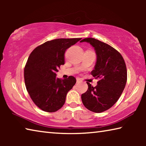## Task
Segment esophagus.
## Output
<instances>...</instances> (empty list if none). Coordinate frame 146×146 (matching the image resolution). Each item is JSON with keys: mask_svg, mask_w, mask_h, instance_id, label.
Here are the masks:
<instances>
[{"mask_svg": "<svg viewBox=\"0 0 146 146\" xmlns=\"http://www.w3.org/2000/svg\"><path fill=\"white\" fill-rule=\"evenodd\" d=\"M80 82V78H76V83H79Z\"/></svg>", "mask_w": 146, "mask_h": 146, "instance_id": "1", "label": "esophagus"}]
</instances>
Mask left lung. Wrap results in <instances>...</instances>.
Returning a JSON list of instances; mask_svg holds the SVG:
<instances>
[{
	"label": "left lung",
	"mask_w": 146,
	"mask_h": 146,
	"mask_svg": "<svg viewBox=\"0 0 146 146\" xmlns=\"http://www.w3.org/2000/svg\"><path fill=\"white\" fill-rule=\"evenodd\" d=\"M83 42L95 49L97 61L91 74L98 81L95 87L87 82L88 89L81 98L88 110L102 113L111 108L122 95L127 82L126 66L120 53L108 44L93 38L80 42Z\"/></svg>",
	"instance_id": "left-lung-1"
}]
</instances>
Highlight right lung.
I'll return each instance as SVG.
<instances>
[{"label": "right lung", "instance_id": "1", "mask_svg": "<svg viewBox=\"0 0 146 146\" xmlns=\"http://www.w3.org/2000/svg\"><path fill=\"white\" fill-rule=\"evenodd\" d=\"M81 40L58 38L46 42L31 53L24 68L26 90L36 106L44 111L55 112L62 107L68 91L76 83V78H56V73L64 64L67 49Z\"/></svg>", "mask_w": 146, "mask_h": 146}]
</instances>
